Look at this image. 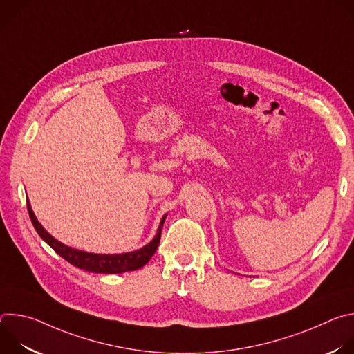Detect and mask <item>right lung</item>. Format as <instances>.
I'll list each match as a JSON object with an SVG mask.
<instances>
[{"label":"right lung","mask_w":354,"mask_h":354,"mask_svg":"<svg viewBox=\"0 0 354 354\" xmlns=\"http://www.w3.org/2000/svg\"><path fill=\"white\" fill-rule=\"evenodd\" d=\"M28 213L32 220V224L36 230V232L40 235V238L50 246L56 250V254H59L63 259L70 262L73 266H77L80 269H84L86 272L92 273H105V274H115V273H124V272H131L142 268L148 261L153 258L156 254V250L158 248L160 239H161V230L165 223L167 214L162 216L160 227L157 230L156 236L153 241H149L147 245L137 250L131 252H124V254H91V252H84L71 246L64 245L63 242L57 241L55 236L50 235L43 225L37 221L30 203L28 200Z\"/></svg>","instance_id":"right-lung-1"}]
</instances>
